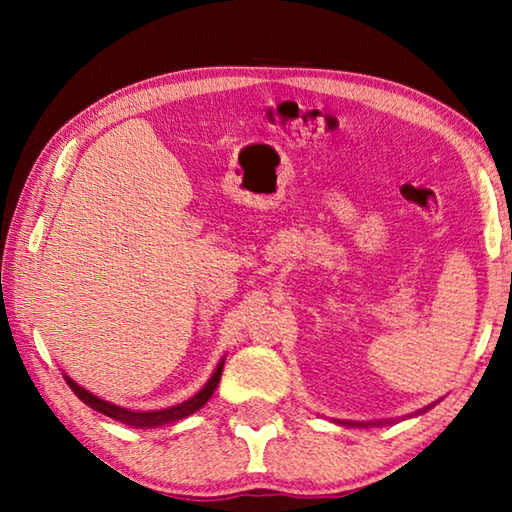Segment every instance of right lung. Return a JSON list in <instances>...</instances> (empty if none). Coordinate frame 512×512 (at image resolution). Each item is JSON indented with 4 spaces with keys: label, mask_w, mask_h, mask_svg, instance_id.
I'll return each instance as SVG.
<instances>
[{
    "label": "right lung",
    "mask_w": 512,
    "mask_h": 512,
    "mask_svg": "<svg viewBox=\"0 0 512 512\" xmlns=\"http://www.w3.org/2000/svg\"><path fill=\"white\" fill-rule=\"evenodd\" d=\"M221 372H223V361L219 363V366H216L210 381H207V384L192 397V400H187V402L178 404V406H171V409L149 411V413L128 411V409H121V406H115V404H110V402H103V400H99V397H94L92 393L85 391V388H81L79 384H74V381L69 379V377H67V384L76 393V397H79V400H83L85 404H88L90 409L99 411L103 415H108V418H112V420H119V422H124V424H133V427H158V424L171 422V420H180V418H185V415L201 409V406L207 400H210L212 393L216 391V386H219Z\"/></svg>",
    "instance_id": "obj_1"
}]
</instances>
